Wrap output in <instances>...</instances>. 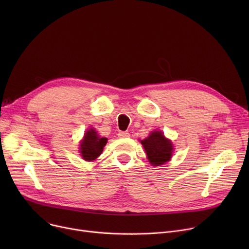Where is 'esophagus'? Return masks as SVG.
I'll use <instances>...</instances> for the list:
<instances>
[{"label":"esophagus","instance_id":"34e87169","mask_svg":"<svg viewBox=\"0 0 249 249\" xmlns=\"http://www.w3.org/2000/svg\"><path fill=\"white\" fill-rule=\"evenodd\" d=\"M129 136H130V134L128 132H125V131H120L119 133H118V137H119V138H127Z\"/></svg>","mask_w":249,"mask_h":249}]
</instances>
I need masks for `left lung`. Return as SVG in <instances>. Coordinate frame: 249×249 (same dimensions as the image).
I'll return each instance as SVG.
<instances>
[{
  "label": "left lung",
  "mask_w": 249,
  "mask_h": 249,
  "mask_svg": "<svg viewBox=\"0 0 249 249\" xmlns=\"http://www.w3.org/2000/svg\"><path fill=\"white\" fill-rule=\"evenodd\" d=\"M151 165H160L172 159L173 144L161 131H154L144 140H141Z\"/></svg>",
  "instance_id": "1"
}]
</instances>
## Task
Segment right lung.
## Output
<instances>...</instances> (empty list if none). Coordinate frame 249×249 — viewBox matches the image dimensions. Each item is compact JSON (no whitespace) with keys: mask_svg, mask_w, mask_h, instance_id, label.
Here are the masks:
<instances>
[{"mask_svg":"<svg viewBox=\"0 0 249 249\" xmlns=\"http://www.w3.org/2000/svg\"><path fill=\"white\" fill-rule=\"evenodd\" d=\"M106 143L107 138L100 137L97 131L90 128L86 132L84 140L81 142V153L83 159L87 161L95 160L102 153Z\"/></svg>","mask_w":249,"mask_h":249,"instance_id":"obj_1","label":"right lung"}]
</instances>
